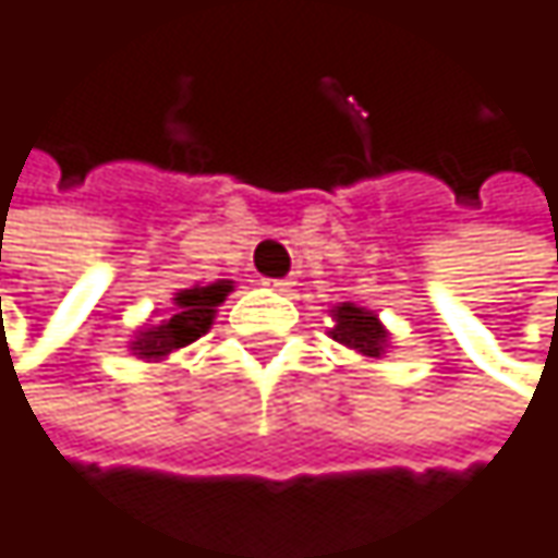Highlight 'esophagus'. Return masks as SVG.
<instances>
[{
	"mask_svg": "<svg viewBox=\"0 0 558 558\" xmlns=\"http://www.w3.org/2000/svg\"><path fill=\"white\" fill-rule=\"evenodd\" d=\"M290 283H293V280H265V287H268V290H278V293H287Z\"/></svg>",
	"mask_w": 558,
	"mask_h": 558,
	"instance_id": "1",
	"label": "esophagus"
}]
</instances>
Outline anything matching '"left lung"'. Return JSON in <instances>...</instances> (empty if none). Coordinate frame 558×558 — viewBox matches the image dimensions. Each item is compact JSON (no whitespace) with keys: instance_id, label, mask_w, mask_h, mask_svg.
Masks as SVG:
<instances>
[{"instance_id":"8db88e82","label":"left lung","mask_w":558,"mask_h":558,"mask_svg":"<svg viewBox=\"0 0 558 558\" xmlns=\"http://www.w3.org/2000/svg\"><path fill=\"white\" fill-rule=\"evenodd\" d=\"M332 316V329L329 336L345 345L349 352L362 355V359H372V362H381L390 349V329L381 323V316L375 310H365L359 303H339L329 310Z\"/></svg>"}]
</instances>
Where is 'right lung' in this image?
<instances>
[{"label":"right lung","instance_id":"1","mask_svg":"<svg viewBox=\"0 0 558 558\" xmlns=\"http://www.w3.org/2000/svg\"><path fill=\"white\" fill-rule=\"evenodd\" d=\"M235 290V280H216V283H193L173 293V313L165 319H148L145 326H138V332L129 342V352L142 362H165L170 352L186 349L190 342H196L199 336H206L213 329L216 319V306H222V300Z\"/></svg>","mask_w":558,"mask_h":558}]
</instances>
